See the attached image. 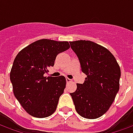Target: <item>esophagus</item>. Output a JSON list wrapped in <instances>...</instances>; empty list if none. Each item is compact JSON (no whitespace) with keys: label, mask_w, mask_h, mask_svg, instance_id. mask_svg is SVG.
<instances>
[{"label":"esophagus","mask_w":133,"mask_h":133,"mask_svg":"<svg viewBox=\"0 0 133 133\" xmlns=\"http://www.w3.org/2000/svg\"><path fill=\"white\" fill-rule=\"evenodd\" d=\"M66 82L67 83H71V82H72V80L68 78H66Z\"/></svg>","instance_id":"34e87169"}]
</instances>
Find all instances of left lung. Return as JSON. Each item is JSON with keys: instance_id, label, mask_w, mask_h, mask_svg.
Wrapping results in <instances>:
<instances>
[{"instance_id": "1", "label": "left lung", "mask_w": 133, "mask_h": 133, "mask_svg": "<svg viewBox=\"0 0 133 133\" xmlns=\"http://www.w3.org/2000/svg\"><path fill=\"white\" fill-rule=\"evenodd\" d=\"M70 44L87 75L83 83L77 84V90L70 93L75 110L83 117L96 119L108 110L119 90L120 66L108 50L92 41Z\"/></svg>"}]
</instances>
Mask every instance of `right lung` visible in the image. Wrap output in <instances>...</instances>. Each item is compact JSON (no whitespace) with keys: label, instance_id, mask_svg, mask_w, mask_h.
Returning <instances> with one entry per match:
<instances>
[{"label":"right lung","instance_id":"right-lung-1","mask_svg":"<svg viewBox=\"0 0 133 133\" xmlns=\"http://www.w3.org/2000/svg\"><path fill=\"white\" fill-rule=\"evenodd\" d=\"M70 48L67 41L41 39L30 44L16 55L10 73L14 95L28 114L43 118L55 111L65 88L66 80L44 77L53 66L57 55Z\"/></svg>","mask_w":133,"mask_h":133}]
</instances>
